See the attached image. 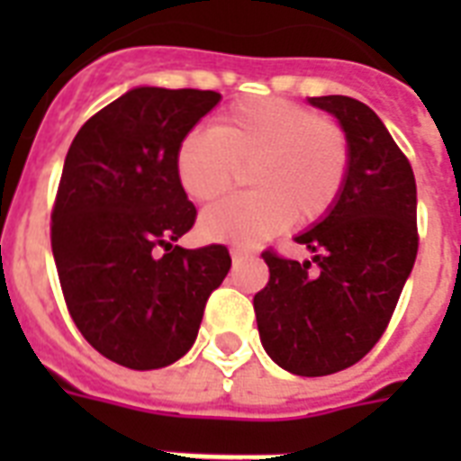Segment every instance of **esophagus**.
<instances>
[{"label": "esophagus", "mask_w": 461, "mask_h": 461, "mask_svg": "<svg viewBox=\"0 0 461 461\" xmlns=\"http://www.w3.org/2000/svg\"><path fill=\"white\" fill-rule=\"evenodd\" d=\"M253 251L251 249H244V246H234L231 249V258L234 260H246V258H251Z\"/></svg>", "instance_id": "34e87169"}]
</instances>
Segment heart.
Wrapping results in <instances>:
<instances>
[{
	"instance_id": "obj_1",
	"label": "heart",
	"mask_w": 461,
	"mask_h": 461,
	"mask_svg": "<svg viewBox=\"0 0 461 461\" xmlns=\"http://www.w3.org/2000/svg\"><path fill=\"white\" fill-rule=\"evenodd\" d=\"M246 169L251 194L205 210L198 231L215 241H260L292 220L313 224L335 208L349 174V139L335 119L285 97H246L220 112L210 136L186 133L174 172L195 203L222 198Z\"/></svg>"
}]
</instances>
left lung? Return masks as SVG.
Returning <instances> with one entry per match:
<instances>
[{
	"label": "left lung",
	"mask_w": 461,
	"mask_h": 461,
	"mask_svg": "<svg viewBox=\"0 0 461 461\" xmlns=\"http://www.w3.org/2000/svg\"><path fill=\"white\" fill-rule=\"evenodd\" d=\"M308 103L339 119L349 174L328 217L296 237L313 260L260 253L270 280L253 308L275 364L318 378L349 368L378 344L414 267L419 230L414 172L378 114L347 95Z\"/></svg>",
	"instance_id": "1"
}]
</instances>
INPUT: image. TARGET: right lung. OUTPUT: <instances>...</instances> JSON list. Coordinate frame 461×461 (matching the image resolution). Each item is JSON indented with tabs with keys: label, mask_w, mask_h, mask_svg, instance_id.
I'll use <instances>...</instances> for the list:
<instances>
[{
	"label": "right lung",
	"mask_w": 461,
	"mask_h": 461,
	"mask_svg": "<svg viewBox=\"0 0 461 461\" xmlns=\"http://www.w3.org/2000/svg\"><path fill=\"white\" fill-rule=\"evenodd\" d=\"M220 97L133 88L81 126L64 159L50 222L61 294L90 347L133 371L191 349L230 273L227 246H174L198 215L174 153Z\"/></svg>",
	"instance_id": "right-lung-1"
}]
</instances>
